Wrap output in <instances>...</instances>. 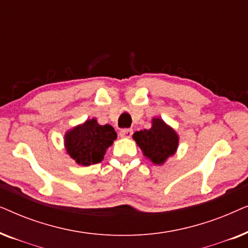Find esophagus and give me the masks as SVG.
<instances>
[{"mask_svg": "<svg viewBox=\"0 0 248 248\" xmlns=\"http://www.w3.org/2000/svg\"><path fill=\"white\" fill-rule=\"evenodd\" d=\"M132 134H133V130H131V128H122L120 132L122 138H131Z\"/></svg>", "mask_w": 248, "mask_h": 248, "instance_id": "esophagus-1", "label": "esophagus"}]
</instances>
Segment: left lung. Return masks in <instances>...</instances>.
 Masks as SVG:
<instances>
[{"instance_id": "8db88e82", "label": "left lung", "mask_w": 248, "mask_h": 248, "mask_svg": "<svg viewBox=\"0 0 248 248\" xmlns=\"http://www.w3.org/2000/svg\"><path fill=\"white\" fill-rule=\"evenodd\" d=\"M133 139L155 165L164 164L166 159L175 154L178 145L177 134L160 118H154L149 130L135 132Z\"/></svg>"}]
</instances>
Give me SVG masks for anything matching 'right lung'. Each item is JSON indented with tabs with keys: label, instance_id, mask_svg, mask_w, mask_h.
I'll use <instances>...</instances> for the list:
<instances>
[{
	"label": "right lung",
	"instance_id": "right-lung-1",
	"mask_svg": "<svg viewBox=\"0 0 248 248\" xmlns=\"http://www.w3.org/2000/svg\"><path fill=\"white\" fill-rule=\"evenodd\" d=\"M117 138L116 132L110 125H99L97 121H87L65 134L67 154L78 164L90 166L104 159L106 149Z\"/></svg>",
	"mask_w": 248,
	"mask_h": 248
}]
</instances>
